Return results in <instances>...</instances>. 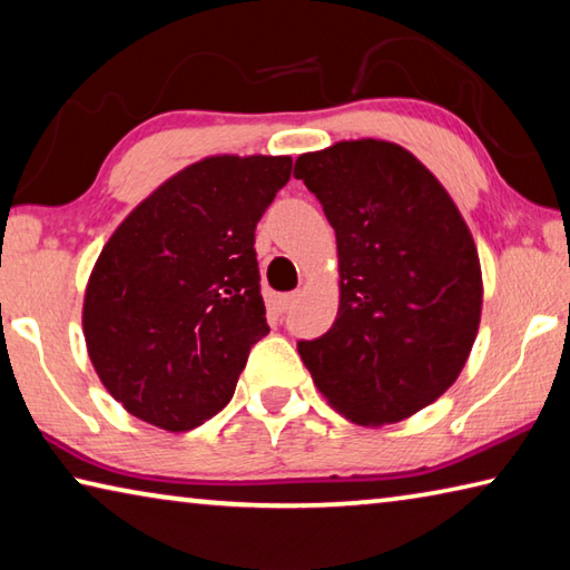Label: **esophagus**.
I'll return each instance as SVG.
<instances>
[{
  "mask_svg": "<svg viewBox=\"0 0 570 570\" xmlns=\"http://www.w3.org/2000/svg\"><path fill=\"white\" fill-rule=\"evenodd\" d=\"M296 298H298V294H282L276 298V308L282 314H286V312H292L294 308V304H296Z\"/></svg>",
  "mask_w": 570,
  "mask_h": 570,
  "instance_id": "34e87169",
  "label": "esophagus"
}]
</instances>
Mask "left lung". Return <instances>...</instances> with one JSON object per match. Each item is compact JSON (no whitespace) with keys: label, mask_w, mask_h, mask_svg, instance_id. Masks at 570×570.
Listing matches in <instances>:
<instances>
[{"label":"left lung","mask_w":570,"mask_h":570,"mask_svg":"<svg viewBox=\"0 0 570 570\" xmlns=\"http://www.w3.org/2000/svg\"><path fill=\"white\" fill-rule=\"evenodd\" d=\"M336 234L342 298L298 354L332 407L392 424L435 402L468 362L482 306L478 250L448 190L394 142L344 140L296 158Z\"/></svg>","instance_id":"8db88e82"}]
</instances>
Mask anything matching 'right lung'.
Wrapping results in <instances>:
<instances>
[{
	"label": "right lung",
	"instance_id": "add662e5",
	"mask_svg": "<svg viewBox=\"0 0 570 570\" xmlns=\"http://www.w3.org/2000/svg\"><path fill=\"white\" fill-rule=\"evenodd\" d=\"M288 178V156L193 163L105 244L85 292V342L135 417L186 432L234 397L268 334L256 224Z\"/></svg>",
	"mask_w": 570,
	"mask_h": 570
}]
</instances>
